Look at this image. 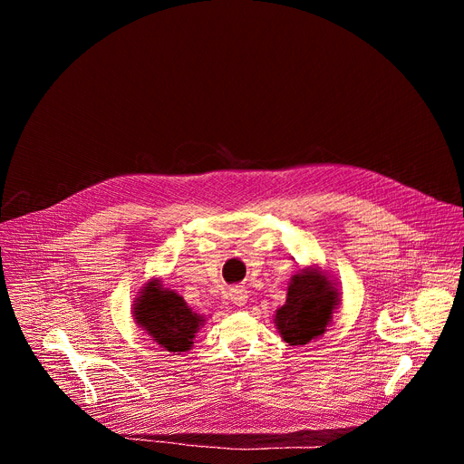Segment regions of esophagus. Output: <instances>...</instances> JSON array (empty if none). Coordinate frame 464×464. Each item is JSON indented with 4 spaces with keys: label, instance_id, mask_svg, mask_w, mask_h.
I'll list each match as a JSON object with an SVG mask.
<instances>
[{
    "label": "esophagus",
    "instance_id": "34e87169",
    "mask_svg": "<svg viewBox=\"0 0 464 464\" xmlns=\"http://www.w3.org/2000/svg\"><path fill=\"white\" fill-rule=\"evenodd\" d=\"M229 299L233 301V304L244 306L247 303V292L242 286H235L229 290Z\"/></svg>",
    "mask_w": 464,
    "mask_h": 464
}]
</instances>
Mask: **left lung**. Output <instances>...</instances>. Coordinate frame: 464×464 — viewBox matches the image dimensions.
Returning a JSON list of instances; mask_svg holds the SVG:
<instances>
[{
    "label": "left lung",
    "instance_id": "left-lung-1",
    "mask_svg": "<svg viewBox=\"0 0 464 464\" xmlns=\"http://www.w3.org/2000/svg\"><path fill=\"white\" fill-rule=\"evenodd\" d=\"M342 303L338 285L321 268L297 272L286 294V303L276 310L274 323L290 345H306L324 334L333 314Z\"/></svg>",
    "mask_w": 464,
    "mask_h": 464
}]
</instances>
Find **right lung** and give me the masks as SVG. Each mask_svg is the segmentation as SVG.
Segmentation results:
<instances>
[{
	"label": "right lung",
	"instance_id": "right-lung-1",
	"mask_svg": "<svg viewBox=\"0 0 464 464\" xmlns=\"http://www.w3.org/2000/svg\"><path fill=\"white\" fill-rule=\"evenodd\" d=\"M131 314L138 326L167 353L190 351L194 334L206 323V317L192 312L178 292L163 288L158 277L143 286Z\"/></svg>",
	"mask_w": 464,
	"mask_h": 464
}]
</instances>
